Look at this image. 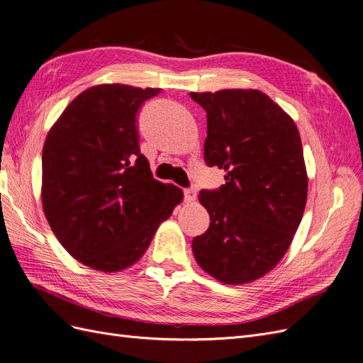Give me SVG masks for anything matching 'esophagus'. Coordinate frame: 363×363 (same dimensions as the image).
I'll return each mask as SVG.
<instances>
[{"label": "esophagus", "instance_id": "esophagus-1", "mask_svg": "<svg viewBox=\"0 0 363 363\" xmlns=\"http://www.w3.org/2000/svg\"><path fill=\"white\" fill-rule=\"evenodd\" d=\"M196 196H197V193H196V189H186V190H184V197H185V202H189V203L194 202V201H196Z\"/></svg>", "mask_w": 363, "mask_h": 363}]
</instances>
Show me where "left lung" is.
Masks as SVG:
<instances>
[{"label":"left lung","mask_w":363,"mask_h":363,"mask_svg":"<svg viewBox=\"0 0 363 363\" xmlns=\"http://www.w3.org/2000/svg\"><path fill=\"white\" fill-rule=\"evenodd\" d=\"M190 96L206 111V164L226 172L218 190L199 193L211 223L193 240L194 258L220 282L249 284L284 258L305 213L300 134L291 116L259 90Z\"/></svg>","instance_id":"left-lung-1"}]
</instances>
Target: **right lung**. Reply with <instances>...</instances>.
Masks as SVG:
<instances>
[{
    "mask_svg": "<svg viewBox=\"0 0 363 363\" xmlns=\"http://www.w3.org/2000/svg\"><path fill=\"white\" fill-rule=\"evenodd\" d=\"M161 89L99 84L67 105L42 152V205L66 252L93 270L135 264L184 199L152 177L137 113Z\"/></svg>",
    "mask_w": 363,
    "mask_h": 363,
    "instance_id": "add662e5",
    "label": "right lung"
}]
</instances>
